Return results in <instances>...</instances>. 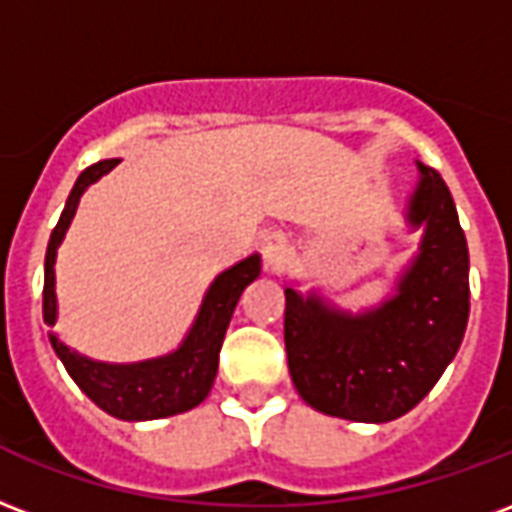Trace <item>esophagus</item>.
Here are the masks:
<instances>
[{"label":"esophagus","instance_id":"esophagus-1","mask_svg":"<svg viewBox=\"0 0 512 512\" xmlns=\"http://www.w3.org/2000/svg\"><path fill=\"white\" fill-rule=\"evenodd\" d=\"M260 252H263V263H266V268H279L282 263H285L287 257V238L282 236V233H268L266 238H263V244H260Z\"/></svg>","mask_w":512,"mask_h":512}]
</instances>
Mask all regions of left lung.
Listing matches in <instances>:
<instances>
[{
  "label": "left lung",
  "instance_id": "8db88e82",
  "mask_svg": "<svg viewBox=\"0 0 512 512\" xmlns=\"http://www.w3.org/2000/svg\"><path fill=\"white\" fill-rule=\"evenodd\" d=\"M407 206L423 227L396 295L350 314L317 293L285 290V347L295 391L314 410L358 423L410 412L456 358L469 320V252L456 203L437 170L420 165Z\"/></svg>",
  "mask_w": 512,
  "mask_h": 512
}]
</instances>
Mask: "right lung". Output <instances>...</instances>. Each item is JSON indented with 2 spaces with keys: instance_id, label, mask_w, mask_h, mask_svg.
Returning a JSON list of instances; mask_svg holds the SVG:
<instances>
[{
  "instance_id": "1",
  "label": "right lung",
  "mask_w": 512,
  "mask_h": 512,
  "mask_svg": "<svg viewBox=\"0 0 512 512\" xmlns=\"http://www.w3.org/2000/svg\"><path fill=\"white\" fill-rule=\"evenodd\" d=\"M119 165V160H100L86 168L75 181L73 192L67 198L62 217L56 222L48 252H45V285H43V320L48 325L56 323V249L62 244L67 227L73 222L75 208L81 195L102 179L108 170ZM260 276V257L249 255L246 260L227 268L211 282L203 306H200L195 323L189 328L187 339L181 347L162 358L140 363H102L83 358L67 344H62L51 333L56 355L62 358L64 369L73 377L89 399L113 418L121 420H154L179 415L198 407L206 399L219 369V350L225 342V331L233 317L238 298L249 282Z\"/></svg>"
}]
</instances>
